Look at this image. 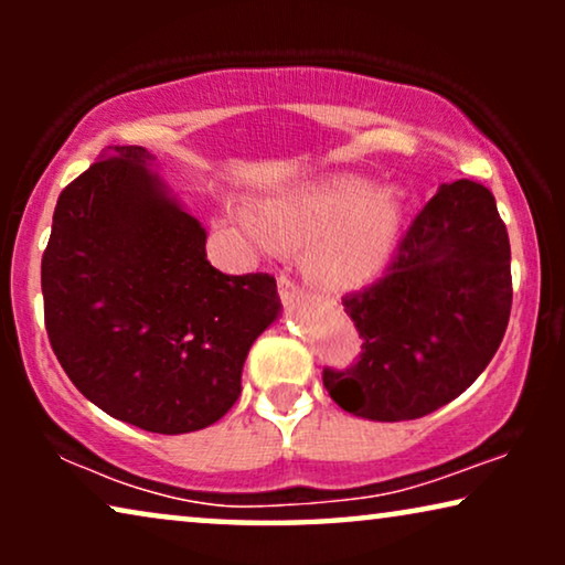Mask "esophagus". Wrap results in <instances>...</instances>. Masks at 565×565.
Returning <instances> with one entry per match:
<instances>
[{
    "label": "esophagus",
    "instance_id": "34e87169",
    "mask_svg": "<svg viewBox=\"0 0 565 565\" xmlns=\"http://www.w3.org/2000/svg\"><path fill=\"white\" fill-rule=\"evenodd\" d=\"M277 285H280V298L285 300V303H292V300L303 298V288H298V285L292 282L288 275H280V280H277Z\"/></svg>",
    "mask_w": 565,
    "mask_h": 565
}]
</instances>
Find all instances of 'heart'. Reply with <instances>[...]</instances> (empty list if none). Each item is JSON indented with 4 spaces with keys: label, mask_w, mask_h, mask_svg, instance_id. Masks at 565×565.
Returning <instances> with one entry per match:
<instances>
[{
    "label": "heart",
    "mask_w": 565,
    "mask_h": 565,
    "mask_svg": "<svg viewBox=\"0 0 565 565\" xmlns=\"http://www.w3.org/2000/svg\"><path fill=\"white\" fill-rule=\"evenodd\" d=\"M404 195L391 184H365L354 174L323 177L277 192L244 215L262 246H303V267L331 290L373 280L396 249Z\"/></svg>",
    "instance_id": "b5f03b06"
}]
</instances>
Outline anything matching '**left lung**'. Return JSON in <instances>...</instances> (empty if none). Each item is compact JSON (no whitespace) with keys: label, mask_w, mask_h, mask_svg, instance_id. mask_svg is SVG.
<instances>
[{"label":"left lung","mask_w":565,"mask_h":565,"mask_svg":"<svg viewBox=\"0 0 565 565\" xmlns=\"http://www.w3.org/2000/svg\"><path fill=\"white\" fill-rule=\"evenodd\" d=\"M512 252L483 184H443L416 215L388 275L347 296L362 337L352 370H323L329 396L373 422L419 419L483 373L512 311Z\"/></svg>","instance_id":"left-lung-1"}]
</instances>
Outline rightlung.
<instances>
[{"label": "right lung", "mask_w": 565, "mask_h": 565, "mask_svg": "<svg viewBox=\"0 0 565 565\" xmlns=\"http://www.w3.org/2000/svg\"><path fill=\"white\" fill-rule=\"evenodd\" d=\"M143 146H107L61 192L41 285L45 331L84 398L157 435L236 404L254 339L280 319L273 275H223L205 228Z\"/></svg>", "instance_id": "right-lung-1"}]
</instances>
